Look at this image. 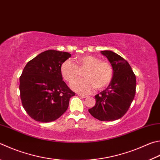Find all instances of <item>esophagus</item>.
<instances>
[{
  "mask_svg": "<svg viewBox=\"0 0 160 160\" xmlns=\"http://www.w3.org/2000/svg\"><path fill=\"white\" fill-rule=\"evenodd\" d=\"M78 96H79V97H80L83 98H87V97H88V96H86V95H83V94H78Z\"/></svg>",
  "mask_w": 160,
  "mask_h": 160,
  "instance_id": "obj_1",
  "label": "esophagus"
}]
</instances>
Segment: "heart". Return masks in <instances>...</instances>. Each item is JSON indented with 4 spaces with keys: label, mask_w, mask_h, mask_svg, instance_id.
Wrapping results in <instances>:
<instances>
[{
    "label": "heart",
    "mask_w": 160,
    "mask_h": 160,
    "mask_svg": "<svg viewBox=\"0 0 160 160\" xmlns=\"http://www.w3.org/2000/svg\"><path fill=\"white\" fill-rule=\"evenodd\" d=\"M76 64L66 60L61 65L60 71L63 78L71 83L79 76V70L85 69L83 76L85 78L75 81L71 85L75 91L82 94H89L97 88L102 90L109 85L113 76V69L110 63L101 61L92 55H84L75 59Z\"/></svg>",
    "instance_id": "obj_1"
}]
</instances>
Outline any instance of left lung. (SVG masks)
<instances>
[{"instance_id":"obj_1","label":"left lung","mask_w":160,"mask_h":160,"mask_svg":"<svg viewBox=\"0 0 160 160\" xmlns=\"http://www.w3.org/2000/svg\"><path fill=\"white\" fill-rule=\"evenodd\" d=\"M113 69L111 82L105 90L95 96L96 104L89 109L93 117L101 121L121 118L129 110L136 94V75L127 61L112 51H101Z\"/></svg>"}]
</instances>
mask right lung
Masks as SVG:
<instances>
[{
  "instance_id": "add662e5",
  "label": "right lung",
  "mask_w": 160,
  "mask_h": 160,
  "mask_svg": "<svg viewBox=\"0 0 160 160\" xmlns=\"http://www.w3.org/2000/svg\"><path fill=\"white\" fill-rule=\"evenodd\" d=\"M71 54L54 50L45 51L29 61L19 78L22 106L30 117L50 122L68 109L75 95L63 80L60 68Z\"/></svg>"
}]
</instances>
